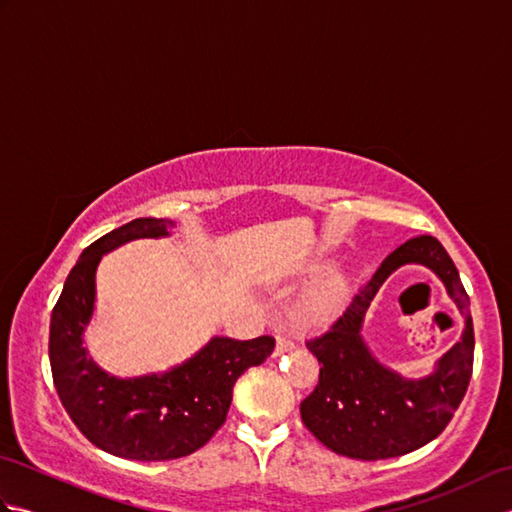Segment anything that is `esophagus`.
I'll list each match as a JSON object with an SVG mask.
<instances>
[{
	"mask_svg": "<svg viewBox=\"0 0 512 512\" xmlns=\"http://www.w3.org/2000/svg\"><path fill=\"white\" fill-rule=\"evenodd\" d=\"M295 350V343H292L288 336L284 334H277V345H275V356H281V354H288Z\"/></svg>",
	"mask_w": 512,
	"mask_h": 512,
	"instance_id": "1",
	"label": "esophagus"
}]
</instances>
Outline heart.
Wrapping results in <instances>:
<instances>
[{"mask_svg": "<svg viewBox=\"0 0 512 512\" xmlns=\"http://www.w3.org/2000/svg\"><path fill=\"white\" fill-rule=\"evenodd\" d=\"M321 264L312 262L308 264L306 273H314L319 270ZM347 290H350V284H347V277L341 273V270H330L328 275H323L317 284H314L306 297L301 299V319L310 323V325H321L325 321H330L336 312L341 310L343 301L347 297Z\"/></svg>", "mask_w": 512, "mask_h": 512, "instance_id": "obj_1", "label": "heart"}]
</instances>
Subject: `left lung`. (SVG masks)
<instances>
[{
  "mask_svg": "<svg viewBox=\"0 0 512 512\" xmlns=\"http://www.w3.org/2000/svg\"><path fill=\"white\" fill-rule=\"evenodd\" d=\"M409 263L429 267L465 317L461 341L429 375L418 379L402 377L380 364L362 336L364 314L375 292L398 267ZM306 345L321 365L319 385L301 402V420L312 436L354 460L398 458L436 440L466 394L475 350L469 295L438 239L413 237L385 257L330 328Z\"/></svg>",
  "mask_w": 512,
  "mask_h": 512,
  "instance_id": "1",
  "label": "left lung"
}]
</instances>
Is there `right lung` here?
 Returning a JSON list of instances; mask_svg holds the SVG:
<instances>
[{"label":"right lung","mask_w":512,"mask_h":512,"mask_svg":"<svg viewBox=\"0 0 512 512\" xmlns=\"http://www.w3.org/2000/svg\"><path fill=\"white\" fill-rule=\"evenodd\" d=\"M173 226L140 217L96 239L70 270L50 317V367L63 407L85 438L116 458L162 462L204 447L226 420L235 380L275 350L273 336H211L165 372L116 376L94 361L85 334L94 319L103 255L136 239L171 237Z\"/></svg>","instance_id":"add662e5"}]
</instances>
